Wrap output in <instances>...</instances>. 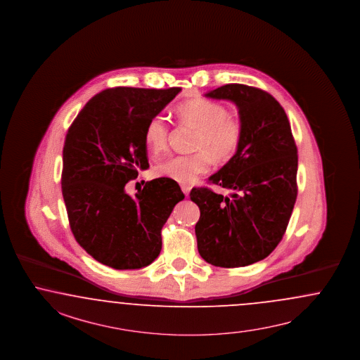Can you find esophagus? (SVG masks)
Here are the masks:
<instances>
[{
  "mask_svg": "<svg viewBox=\"0 0 360 360\" xmlns=\"http://www.w3.org/2000/svg\"><path fill=\"white\" fill-rule=\"evenodd\" d=\"M181 191H183V193H184L186 196H188V195H189V192H191V186L183 184V186H181Z\"/></svg>",
  "mask_w": 360,
  "mask_h": 360,
  "instance_id": "34e87169",
  "label": "esophagus"
}]
</instances>
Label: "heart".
<instances>
[{"label": "heart", "mask_w": 360, "mask_h": 360, "mask_svg": "<svg viewBox=\"0 0 360 360\" xmlns=\"http://www.w3.org/2000/svg\"><path fill=\"white\" fill-rule=\"evenodd\" d=\"M181 126L196 129L189 155H176L158 162L153 172L158 177L181 184H191L210 169V162H231L244 138V123L238 115L231 114L226 105L214 101L196 99L177 108ZM171 128L162 115L152 116L144 129L147 150L159 155L167 150Z\"/></svg>", "instance_id": "b5f03b06"}]
</instances>
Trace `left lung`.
Masks as SVG:
<instances>
[{
    "mask_svg": "<svg viewBox=\"0 0 360 360\" xmlns=\"http://www.w3.org/2000/svg\"><path fill=\"white\" fill-rule=\"evenodd\" d=\"M207 96L237 105L244 138L232 160L209 177L232 195L208 186L189 193L200 208L198 253L214 266H248L266 258L286 232L298 195V150L285 110L266 91L231 83Z\"/></svg>",
    "mask_w": 360,
    "mask_h": 360,
    "instance_id": "1",
    "label": "left lung"
}]
</instances>
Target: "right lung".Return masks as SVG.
Returning <instances> with one entry per match:
<instances>
[{"instance_id":"add662e5","label":"right lung","mask_w":360,"mask_h":360,"mask_svg":"<svg viewBox=\"0 0 360 360\" xmlns=\"http://www.w3.org/2000/svg\"><path fill=\"white\" fill-rule=\"evenodd\" d=\"M181 87H114L96 94L71 123L63 146L62 195L77 243L105 266L140 269L162 250V228L184 198L169 179L126 186L150 167L144 129Z\"/></svg>"}]
</instances>
